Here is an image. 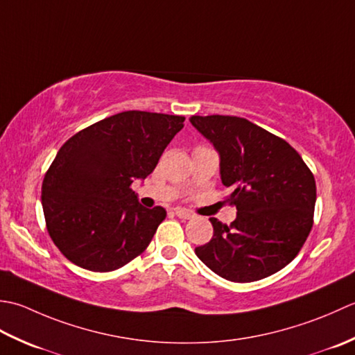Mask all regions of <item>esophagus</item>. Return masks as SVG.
<instances>
[{"instance_id":"obj_1","label":"esophagus","mask_w":355,"mask_h":355,"mask_svg":"<svg viewBox=\"0 0 355 355\" xmlns=\"http://www.w3.org/2000/svg\"><path fill=\"white\" fill-rule=\"evenodd\" d=\"M175 213H176V216H178L179 219L188 220V219H193L194 218V214L191 211H188V209H185V208H175Z\"/></svg>"}]
</instances>
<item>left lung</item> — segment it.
<instances>
[{
    "label": "left lung",
    "instance_id": "1",
    "mask_svg": "<svg viewBox=\"0 0 355 355\" xmlns=\"http://www.w3.org/2000/svg\"><path fill=\"white\" fill-rule=\"evenodd\" d=\"M220 155L222 184L237 218H211L213 237L194 248L218 276L245 284L280 271L299 254L314 223L315 179L282 137L237 116H191Z\"/></svg>",
    "mask_w": 355,
    "mask_h": 355
}]
</instances>
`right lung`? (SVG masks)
Segmentation results:
<instances>
[{
	"label": "right lung",
	"mask_w": 355,
	"mask_h": 355,
	"mask_svg": "<svg viewBox=\"0 0 355 355\" xmlns=\"http://www.w3.org/2000/svg\"><path fill=\"white\" fill-rule=\"evenodd\" d=\"M184 116L128 110L64 142L41 188L49 236L71 263L108 272L146 251L167 211L142 207L132 184L156 168Z\"/></svg>",
	"instance_id": "obj_1"
}]
</instances>
